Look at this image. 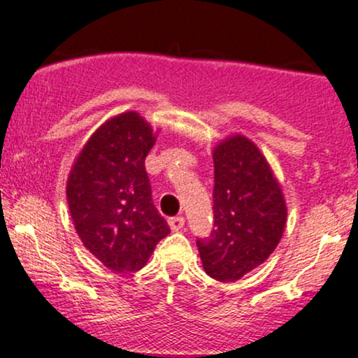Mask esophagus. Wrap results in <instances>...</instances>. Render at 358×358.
Masks as SVG:
<instances>
[{"label": "esophagus", "instance_id": "obj_1", "mask_svg": "<svg viewBox=\"0 0 358 358\" xmlns=\"http://www.w3.org/2000/svg\"><path fill=\"white\" fill-rule=\"evenodd\" d=\"M168 225H170V229L173 232H178L182 231L183 225H185V219L182 215H176V217H171L170 220H168Z\"/></svg>", "mask_w": 358, "mask_h": 358}]
</instances>
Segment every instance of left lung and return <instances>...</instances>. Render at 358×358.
Returning <instances> with one entry per match:
<instances>
[{"label":"left lung","mask_w":358,"mask_h":358,"mask_svg":"<svg viewBox=\"0 0 358 358\" xmlns=\"http://www.w3.org/2000/svg\"><path fill=\"white\" fill-rule=\"evenodd\" d=\"M212 156L215 229L196 245L205 273L232 282L274 252L285 232L287 207L273 168L249 138L222 139Z\"/></svg>","instance_id":"1"}]
</instances>
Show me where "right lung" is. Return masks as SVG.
Segmentation results:
<instances>
[{
  "mask_svg": "<svg viewBox=\"0 0 358 358\" xmlns=\"http://www.w3.org/2000/svg\"><path fill=\"white\" fill-rule=\"evenodd\" d=\"M156 141L136 110L108 119L89 138L67 178V202L82 244L114 273L146 264L166 220L151 200L145 159Z\"/></svg>",
  "mask_w": 358,
  "mask_h": 358,
  "instance_id": "1",
  "label": "right lung"
}]
</instances>
